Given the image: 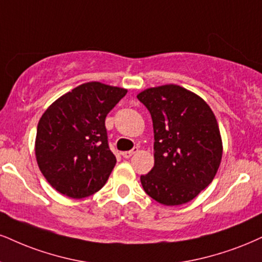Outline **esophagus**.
<instances>
[{
	"label": "esophagus",
	"mask_w": 262,
	"mask_h": 262,
	"mask_svg": "<svg viewBox=\"0 0 262 262\" xmlns=\"http://www.w3.org/2000/svg\"><path fill=\"white\" fill-rule=\"evenodd\" d=\"M137 151H138V147H134L131 150L124 151V153H122V157H124L125 159H128V158H131L135 153H137Z\"/></svg>",
	"instance_id": "obj_1"
}]
</instances>
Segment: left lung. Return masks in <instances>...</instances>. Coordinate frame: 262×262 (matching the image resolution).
Instances as JSON below:
<instances>
[{
	"mask_svg": "<svg viewBox=\"0 0 262 262\" xmlns=\"http://www.w3.org/2000/svg\"><path fill=\"white\" fill-rule=\"evenodd\" d=\"M150 113L154 166L141 176L144 192L164 205L188 203L217 172L222 142L210 106L177 85L148 89L137 96Z\"/></svg>",
	"mask_w": 262,
	"mask_h": 262,
	"instance_id": "8db88e82",
	"label": "left lung"
}]
</instances>
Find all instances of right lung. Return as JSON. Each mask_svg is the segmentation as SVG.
<instances>
[{"instance_id": "obj_1", "label": "right lung", "mask_w": 262, "mask_h": 262, "mask_svg": "<svg viewBox=\"0 0 262 262\" xmlns=\"http://www.w3.org/2000/svg\"><path fill=\"white\" fill-rule=\"evenodd\" d=\"M126 90L87 82L58 98L37 125L35 154L42 175L70 198L98 192L116 164L105 118Z\"/></svg>"}]
</instances>
